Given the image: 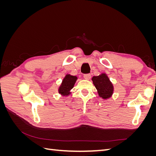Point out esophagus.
Listing matches in <instances>:
<instances>
[{
    "mask_svg": "<svg viewBox=\"0 0 156 156\" xmlns=\"http://www.w3.org/2000/svg\"><path fill=\"white\" fill-rule=\"evenodd\" d=\"M83 77L85 79H87V80H89L91 78V75L90 74H89V73H88V74H84V75H83Z\"/></svg>",
    "mask_w": 156,
    "mask_h": 156,
    "instance_id": "esophagus-1",
    "label": "esophagus"
}]
</instances>
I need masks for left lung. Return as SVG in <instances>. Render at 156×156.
Wrapping results in <instances>:
<instances>
[{"label":"left lung","mask_w":156,"mask_h":156,"mask_svg":"<svg viewBox=\"0 0 156 156\" xmlns=\"http://www.w3.org/2000/svg\"><path fill=\"white\" fill-rule=\"evenodd\" d=\"M92 80L93 84L97 89L99 96L101 98L103 99H108L112 96L114 88L105 73H102L98 76H94Z\"/></svg>","instance_id":"1"}]
</instances>
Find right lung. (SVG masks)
Listing matches in <instances>:
<instances>
[{"instance_id":"1","label":"right lung","mask_w":156,"mask_h":156,"mask_svg":"<svg viewBox=\"0 0 156 156\" xmlns=\"http://www.w3.org/2000/svg\"><path fill=\"white\" fill-rule=\"evenodd\" d=\"M77 77L71 75H66L63 79L62 83L59 87V94H62L63 96H68L70 94V90L73 88L74 84L76 82Z\"/></svg>"}]
</instances>
